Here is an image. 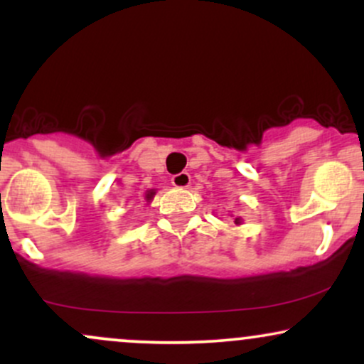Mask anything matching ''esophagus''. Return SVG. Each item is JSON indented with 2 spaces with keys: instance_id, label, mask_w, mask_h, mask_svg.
I'll return each mask as SVG.
<instances>
[{
  "instance_id": "34e87169",
  "label": "esophagus",
  "mask_w": 364,
  "mask_h": 364,
  "mask_svg": "<svg viewBox=\"0 0 364 364\" xmlns=\"http://www.w3.org/2000/svg\"><path fill=\"white\" fill-rule=\"evenodd\" d=\"M171 183H173V186L176 188H188L191 183V176L188 173H179L176 176L171 178Z\"/></svg>"
}]
</instances>
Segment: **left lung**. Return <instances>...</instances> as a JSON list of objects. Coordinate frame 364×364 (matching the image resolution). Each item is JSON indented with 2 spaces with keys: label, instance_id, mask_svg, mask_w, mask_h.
Instances as JSON below:
<instances>
[{
  "label": "left lung",
  "instance_id": "1",
  "mask_svg": "<svg viewBox=\"0 0 364 364\" xmlns=\"http://www.w3.org/2000/svg\"><path fill=\"white\" fill-rule=\"evenodd\" d=\"M235 224H241V217H236V219H235Z\"/></svg>",
  "mask_w": 364,
  "mask_h": 364
}]
</instances>
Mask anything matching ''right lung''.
I'll use <instances>...</instances> for the list:
<instances>
[{
  "label": "right lung",
  "mask_w": 364,
  "mask_h": 364,
  "mask_svg": "<svg viewBox=\"0 0 364 364\" xmlns=\"http://www.w3.org/2000/svg\"><path fill=\"white\" fill-rule=\"evenodd\" d=\"M154 195H156V190H149L147 193H145V200H147V202H150V200L154 198Z\"/></svg>",
  "instance_id": "1"
}]
</instances>
